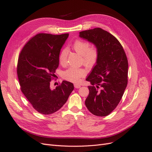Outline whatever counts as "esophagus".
Returning a JSON list of instances; mask_svg holds the SVG:
<instances>
[{
  "instance_id": "1",
  "label": "esophagus",
  "mask_w": 152,
  "mask_h": 152,
  "mask_svg": "<svg viewBox=\"0 0 152 152\" xmlns=\"http://www.w3.org/2000/svg\"><path fill=\"white\" fill-rule=\"evenodd\" d=\"M80 85L79 84H74V87H75V88H79V87H80Z\"/></svg>"
}]
</instances>
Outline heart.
<instances>
[{
  "instance_id": "b5f03b06",
  "label": "heart",
  "mask_w": 152,
  "mask_h": 152,
  "mask_svg": "<svg viewBox=\"0 0 152 152\" xmlns=\"http://www.w3.org/2000/svg\"><path fill=\"white\" fill-rule=\"evenodd\" d=\"M72 48L81 56V61L87 67L94 66L99 58V49L96 45L90 46V43L87 40L78 39L72 44ZM68 50L63 49L59 55V61L61 65L67 63ZM86 75V71L82 68H69L63 73V77L66 80L72 82H79L81 77Z\"/></svg>"
}]
</instances>
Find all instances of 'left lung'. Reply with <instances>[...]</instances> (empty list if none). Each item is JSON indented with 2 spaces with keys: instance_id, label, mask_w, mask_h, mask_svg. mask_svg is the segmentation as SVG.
<instances>
[{
  "instance_id": "obj_1",
  "label": "left lung",
  "mask_w": 152,
  "mask_h": 152,
  "mask_svg": "<svg viewBox=\"0 0 152 152\" xmlns=\"http://www.w3.org/2000/svg\"><path fill=\"white\" fill-rule=\"evenodd\" d=\"M80 37L94 44L99 58L87 81L89 93L85 104L94 115L107 116L115 108L127 85L128 61L125 51L115 37L100 28L80 31Z\"/></svg>"
}]
</instances>
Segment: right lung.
Listing matches in <instances>:
<instances>
[{"label":"right lung","instance_id":"add662e5","mask_svg":"<svg viewBox=\"0 0 152 152\" xmlns=\"http://www.w3.org/2000/svg\"><path fill=\"white\" fill-rule=\"evenodd\" d=\"M68 35L37 34L25 45L18 58L17 74L21 91L40 113L49 115L58 111L74 89L73 84L66 80L54 89L50 86Z\"/></svg>","mask_w":152,"mask_h":152}]
</instances>
